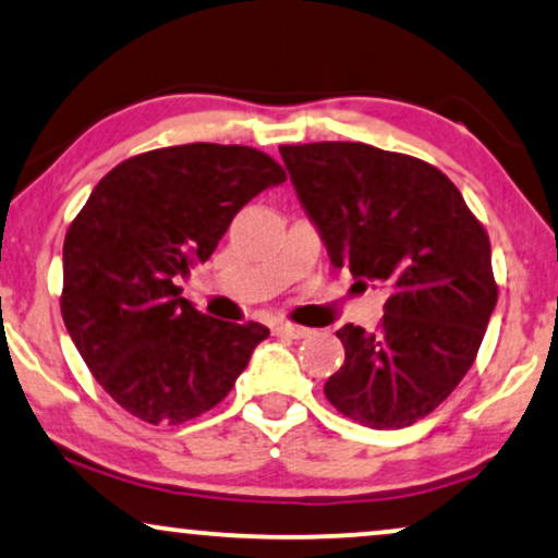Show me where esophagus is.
Segmentation results:
<instances>
[{"label":"esophagus","instance_id":"obj_1","mask_svg":"<svg viewBox=\"0 0 558 558\" xmlns=\"http://www.w3.org/2000/svg\"><path fill=\"white\" fill-rule=\"evenodd\" d=\"M274 330H277L279 336H287V338H307L310 336L307 328H300V325H292V323H277L274 325Z\"/></svg>","mask_w":558,"mask_h":558}]
</instances>
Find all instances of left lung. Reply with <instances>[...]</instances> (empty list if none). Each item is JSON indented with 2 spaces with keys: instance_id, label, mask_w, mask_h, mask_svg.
Instances as JSON below:
<instances>
[{
  "instance_id": "obj_1",
  "label": "left lung",
  "mask_w": 558,
  "mask_h": 558,
  "mask_svg": "<svg viewBox=\"0 0 558 558\" xmlns=\"http://www.w3.org/2000/svg\"><path fill=\"white\" fill-rule=\"evenodd\" d=\"M336 269L389 289L379 328L343 325L332 408L368 428H408L464 379L497 305L482 222L436 166L366 143L279 146Z\"/></svg>"
}]
</instances>
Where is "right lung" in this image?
<instances>
[{
    "label": "right lung",
    "mask_w": 558,
    "mask_h": 558,
    "mask_svg": "<svg viewBox=\"0 0 558 558\" xmlns=\"http://www.w3.org/2000/svg\"><path fill=\"white\" fill-rule=\"evenodd\" d=\"M287 182L248 146L133 156L94 186L63 241L61 315L94 379L150 425H179L233 389L269 328L202 315L179 277L205 264L238 209Z\"/></svg>",
    "instance_id": "obj_1"
}]
</instances>
